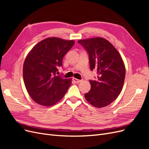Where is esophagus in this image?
I'll return each mask as SVG.
<instances>
[{
	"mask_svg": "<svg viewBox=\"0 0 149 149\" xmlns=\"http://www.w3.org/2000/svg\"><path fill=\"white\" fill-rule=\"evenodd\" d=\"M73 81H74V83H80L81 81V80L78 79H76V78H73Z\"/></svg>",
	"mask_w": 149,
	"mask_h": 149,
	"instance_id": "esophagus-1",
	"label": "esophagus"
}]
</instances>
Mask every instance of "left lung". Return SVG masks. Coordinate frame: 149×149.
<instances>
[{"instance_id": "8db88e82", "label": "left lung", "mask_w": 149, "mask_h": 149, "mask_svg": "<svg viewBox=\"0 0 149 149\" xmlns=\"http://www.w3.org/2000/svg\"><path fill=\"white\" fill-rule=\"evenodd\" d=\"M78 42L89 54L90 69H95L97 74V80H89L91 89L84 94L86 100L96 107L108 106L116 100L123 88L125 68L122 57L104 38L79 40Z\"/></svg>"}]
</instances>
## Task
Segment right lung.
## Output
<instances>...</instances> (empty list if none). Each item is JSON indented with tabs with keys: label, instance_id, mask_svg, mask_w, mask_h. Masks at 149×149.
<instances>
[{
	"label": "right lung",
	"instance_id": "1",
	"mask_svg": "<svg viewBox=\"0 0 149 149\" xmlns=\"http://www.w3.org/2000/svg\"><path fill=\"white\" fill-rule=\"evenodd\" d=\"M74 44V40L47 38L36 45L26 56L23 66L24 83L30 96L38 104H55L68 91L71 79L56 73Z\"/></svg>",
	"mask_w": 149,
	"mask_h": 149
}]
</instances>
